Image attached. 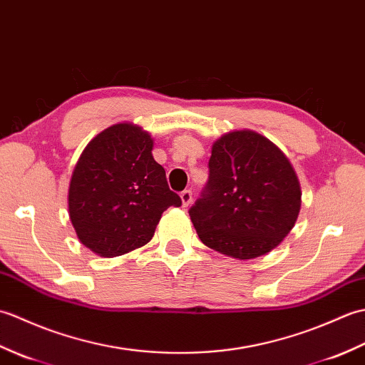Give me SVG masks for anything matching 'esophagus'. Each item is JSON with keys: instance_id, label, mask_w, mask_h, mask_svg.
<instances>
[{"instance_id": "esophagus-1", "label": "esophagus", "mask_w": 365, "mask_h": 365, "mask_svg": "<svg viewBox=\"0 0 365 365\" xmlns=\"http://www.w3.org/2000/svg\"><path fill=\"white\" fill-rule=\"evenodd\" d=\"M180 199H182V205L188 207L192 200V192L190 190H185L180 192Z\"/></svg>"}]
</instances>
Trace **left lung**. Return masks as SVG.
I'll return each mask as SVG.
<instances>
[{"mask_svg": "<svg viewBox=\"0 0 365 365\" xmlns=\"http://www.w3.org/2000/svg\"><path fill=\"white\" fill-rule=\"evenodd\" d=\"M208 182L190 208L205 246L240 260L269 252L289 235L301 208V188L289 158L252 130L216 139Z\"/></svg>", "mask_w": 365, "mask_h": 365, "instance_id": "obj_1", "label": "left lung"}]
</instances>
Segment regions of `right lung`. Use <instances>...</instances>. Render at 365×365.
<instances>
[{
	"mask_svg": "<svg viewBox=\"0 0 365 365\" xmlns=\"http://www.w3.org/2000/svg\"><path fill=\"white\" fill-rule=\"evenodd\" d=\"M152 147L147 131L123 122L103 130L83 150L68 187V215L92 252L118 257L147 245L163 212L182 205Z\"/></svg>",
	"mask_w": 365,
	"mask_h": 365,
	"instance_id": "obj_1",
	"label": "right lung"
}]
</instances>
